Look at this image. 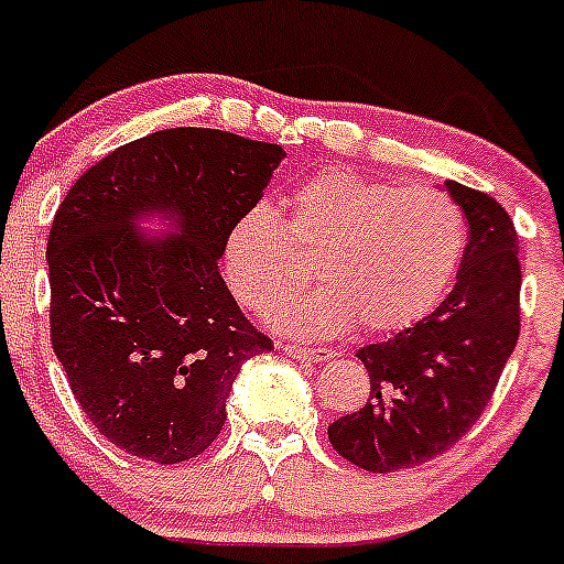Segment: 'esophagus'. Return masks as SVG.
Instances as JSON below:
<instances>
[{"mask_svg": "<svg viewBox=\"0 0 564 564\" xmlns=\"http://www.w3.org/2000/svg\"><path fill=\"white\" fill-rule=\"evenodd\" d=\"M278 349H281L283 355L294 357V360H305V362H329V360H333V349H327V346H316V349H305V346L278 344Z\"/></svg>", "mask_w": 564, "mask_h": 564, "instance_id": "1", "label": "esophagus"}]
</instances>
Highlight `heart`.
<instances>
[{"label":"heart","instance_id":"heart-1","mask_svg":"<svg viewBox=\"0 0 564 564\" xmlns=\"http://www.w3.org/2000/svg\"><path fill=\"white\" fill-rule=\"evenodd\" d=\"M464 240L460 209L442 193L327 166L294 187L286 218L250 204L226 235L224 275L237 303L261 311L308 275L305 256L322 283L267 311L278 333L335 335L357 322L388 335L440 303Z\"/></svg>","mask_w":564,"mask_h":564}]
</instances>
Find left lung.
Returning <instances> with one entry per match:
<instances>
[{"instance_id":"8db88e82","label":"left lung","mask_w":564,"mask_h":564,"mask_svg":"<svg viewBox=\"0 0 564 564\" xmlns=\"http://www.w3.org/2000/svg\"><path fill=\"white\" fill-rule=\"evenodd\" d=\"M469 224L456 286L440 308L357 351L371 377L360 412L335 420L329 445L368 471L414 469L477 423L521 329L519 237L502 204L447 180Z\"/></svg>"}]
</instances>
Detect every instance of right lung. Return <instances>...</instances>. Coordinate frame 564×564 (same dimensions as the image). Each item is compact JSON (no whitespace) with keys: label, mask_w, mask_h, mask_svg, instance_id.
<instances>
[{"label":"right lung","mask_w":564,"mask_h":564,"mask_svg":"<svg viewBox=\"0 0 564 564\" xmlns=\"http://www.w3.org/2000/svg\"><path fill=\"white\" fill-rule=\"evenodd\" d=\"M278 144L172 128L76 180L48 231L51 344L78 406L119 451L180 464L207 451L242 362L272 349L218 272L235 220L264 193ZM175 218L144 238L141 214Z\"/></svg>","instance_id":"add662e5"}]
</instances>
